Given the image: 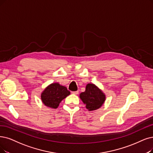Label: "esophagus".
Instances as JSON below:
<instances>
[{
	"instance_id": "esophagus-1",
	"label": "esophagus",
	"mask_w": 153,
	"mask_h": 153,
	"mask_svg": "<svg viewBox=\"0 0 153 153\" xmlns=\"http://www.w3.org/2000/svg\"><path fill=\"white\" fill-rule=\"evenodd\" d=\"M71 93L73 94H75V95H77L78 94V91H71Z\"/></svg>"
}]
</instances>
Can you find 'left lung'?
<instances>
[{
  "label": "left lung",
  "mask_w": 153,
  "mask_h": 153,
  "mask_svg": "<svg viewBox=\"0 0 153 153\" xmlns=\"http://www.w3.org/2000/svg\"><path fill=\"white\" fill-rule=\"evenodd\" d=\"M80 98L88 111H92L102 107L105 100V95L95 85L88 83L85 91L80 94Z\"/></svg>",
  "instance_id": "obj_1"
}]
</instances>
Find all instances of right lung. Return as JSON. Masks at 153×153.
Masks as SVG:
<instances>
[{
	"label": "right lung",
	"mask_w": 153,
	"mask_h": 153,
	"mask_svg": "<svg viewBox=\"0 0 153 153\" xmlns=\"http://www.w3.org/2000/svg\"><path fill=\"white\" fill-rule=\"evenodd\" d=\"M70 94V91L66 87L58 83H51L44 90L41 95V100L46 106L56 108L59 103Z\"/></svg>",
	"instance_id": "1"
}]
</instances>
